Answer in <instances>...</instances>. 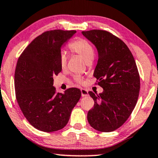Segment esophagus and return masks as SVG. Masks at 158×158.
Here are the masks:
<instances>
[{"label": "esophagus", "mask_w": 158, "mask_h": 158, "mask_svg": "<svg viewBox=\"0 0 158 158\" xmlns=\"http://www.w3.org/2000/svg\"><path fill=\"white\" fill-rule=\"evenodd\" d=\"M81 95L82 97H86V96L89 95V93H88V91L86 89H82L81 90Z\"/></svg>", "instance_id": "obj_1"}]
</instances>
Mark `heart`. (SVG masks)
Returning a JSON list of instances; mask_svg holds the SVG:
<instances>
[{
  "label": "heart",
  "instance_id": "heart-1",
  "mask_svg": "<svg viewBox=\"0 0 158 158\" xmlns=\"http://www.w3.org/2000/svg\"><path fill=\"white\" fill-rule=\"evenodd\" d=\"M69 48L74 54H76L81 56L86 62H91L94 56V49L90 42L84 38H77L75 40L69 43L68 45ZM67 57L64 53H62L60 55L59 63L61 68H64L67 65ZM75 81L79 83H83V80L82 77L77 76L75 77Z\"/></svg>",
  "mask_w": 158,
  "mask_h": 158
}]
</instances>
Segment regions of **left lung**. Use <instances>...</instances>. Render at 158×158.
Masks as SVG:
<instances>
[{
  "instance_id": "1",
  "label": "left lung",
  "mask_w": 158,
  "mask_h": 158,
  "mask_svg": "<svg viewBox=\"0 0 158 158\" xmlns=\"http://www.w3.org/2000/svg\"><path fill=\"white\" fill-rule=\"evenodd\" d=\"M82 34L98 51L94 76L104 89L99 94L89 92L94 106L88 112V121L99 131H113L128 120L138 100L140 77L136 61L126 44L110 32L92 30Z\"/></svg>"
}]
</instances>
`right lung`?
Here are the masks:
<instances>
[{"label": "right lung", "instance_id": "add662e5", "mask_svg": "<svg viewBox=\"0 0 158 158\" xmlns=\"http://www.w3.org/2000/svg\"><path fill=\"white\" fill-rule=\"evenodd\" d=\"M76 31L44 32L26 47L18 59L14 74L16 101L34 128L44 132L63 128L81 97V90L70 88L56 93L53 76L61 71V48Z\"/></svg>", "mask_w": 158, "mask_h": 158}]
</instances>
